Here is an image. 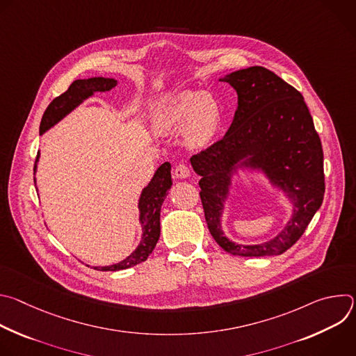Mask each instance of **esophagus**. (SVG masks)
I'll use <instances>...</instances> for the list:
<instances>
[{
	"mask_svg": "<svg viewBox=\"0 0 356 356\" xmlns=\"http://www.w3.org/2000/svg\"><path fill=\"white\" fill-rule=\"evenodd\" d=\"M175 176L179 179H188L190 177V168L187 165H179L175 169Z\"/></svg>",
	"mask_w": 356,
	"mask_h": 356,
	"instance_id": "esophagus-1",
	"label": "esophagus"
}]
</instances>
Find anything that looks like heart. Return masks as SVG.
Masks as SVG:
<instances>
[{"label": "heart", "instance_id": "heart-1", "mask_svg": "<svg viewBox=\"0 0 356 356\" xmlns=\"http://www.w3.org/2000/svg\"><path fill=\"white\" fill-rule=\"evenodd\" d=\"M221 122L217 101L206 92L183 91L168 98L155 115V127L165 134L184 131L191 147H204L216 136Z\"/></svg>", "mask_w": 356, "mask_h": 356}]
</instances>
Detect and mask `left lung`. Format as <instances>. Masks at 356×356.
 <instances>
[{"instance_id":"1","label":"left lung","mask_w":356,"mask_h":356,"mask_svg":"<svg viewBox=\"0 0 356 356\" xmlns=\"http://www.w3.org/2000/svg\"><path fill=\"white\" fill-rule=\"evenodd\" d=\"M238 95L234 121L224 138L190 159L201 176L200 197L209 229L231 255H282L306 231L324 198V155L302 95L273 72L252 66L225 74ZM239 171L266 176L289 201L291 218L273 238L236 244L222 229L232 181Z\"/></svg>"}]
</instances>
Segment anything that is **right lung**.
I'll return each mask as SVG.
<instances>
[{
    "label": "right lung",
    "instance_id": "obj_1",
    "mask_svg": "<svg viewBox=\"0 0 356 356\" xmlns=\"http://www.w3.org/2000/svg\"><path fill=\"white\" fill-rule=\"evenodd\" d=\"M118 84V80L113 77H90V79H79L74 80L67 91L56 97L52 103L46 108L40 127L39 134L43 135L50 128H54L58 122H60L65 117H67L72 111H74L80 104H83L86 99L94 97L97 92H103L114 88ZM39 154L35 162L33 172L36 175ZM172 166L169 162H165L158 168L154 177L150 179L146 187L142 188L139 200H138V210H139V224L142 228L140 241L135 250L128 255L125 259L120 261L118 264H113L108 266H94L97 270H122L129 269L140 262H145L147 257L155 249L159 236H161V209L169 190L173 184ZM36 183V177H35Z\"/></svg>",
    "mask_w": 356,
    "mask_h": 356
}]
</instances>
